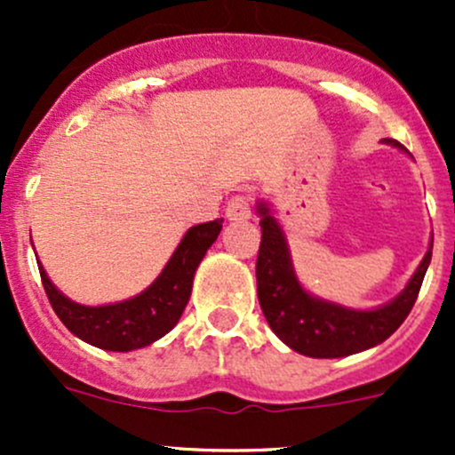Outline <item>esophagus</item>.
<instances>
[{
	"instance_id": "esophagus-1",
	"label": "esophagus",
	"mask_w": 455,
	"mask_h": 455,
	"mask_svg": "<svg viewBox=\"0 0 455 455\" xmlns=\"http://www.w3.org/2000/svg\"><path fill=\"white\" fill-rule=\"evenodd\" d=\"M228 220H249L251 218V198L244 194H237L227 204Z\"/></svg>"
}]
</instances>
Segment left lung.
<instances>
[{"mask_svg": "<svg viewBox=\"0 0 455 455\" xmlns=\"http://www.w3.org/2000/svg\"><path fill=\"white\" fill-rule=\"evenodd\" d=\"M387 145L405 147L394 139ZM261 242L257 253V297L270 330L295 352L313 359H339L370 350L392 337L411 313L431 261V246L405 291L371 310H355L313 297L297 279L282 227L266 202H257Z\"/></svg>", "mask_w": 455, "mask_h": 455, "instance_id": "1", "label": "left lung"}]
</instances>
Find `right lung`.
I'll list each match as a JSON object with an SVG mask.
<instances>
[{
    "mask_svg": "<svg viewBox=\"0 0 455 455\" xmlns=\"http://www.w3.org/2000/svg\"><path fill=\"white\" fill-rule=\"evenodd\" d=\"M220 231L222 220L191 227L154 283L140 295L118 304L84 306L68 299L39 264L41 283L54 313L81 341L109 352L139 350L158 341L180 321L191 297L196 268L218 240Z\"/></svg>",
    "mask_w": 455,
    "mask_h": 455,
    "instance_id": "right-lung-1",
    "label": "right lung"
}]
</instances>
